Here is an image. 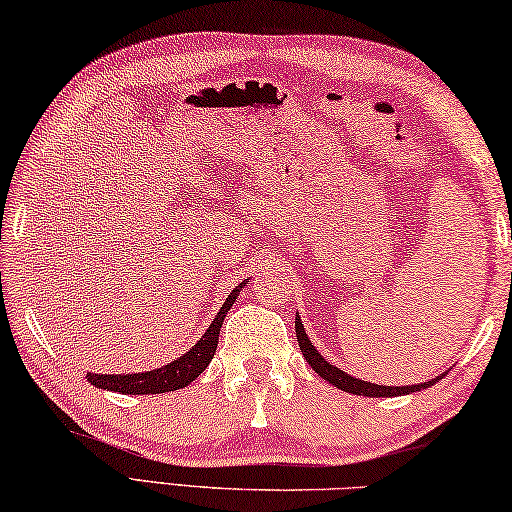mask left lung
Instances as JSON below:
<instances>
[{"mask_svg": "<svg viewBox=\"0 0 512 512\" xmlns=\"http://www.w3.org/2000/svg\"><path fill=\"white\" fill-rule=\"evenodd\" d=\"M295 331H297V342H299V349L301 354H304L306 363L313 367V370L322 376L324 381L333 383L335 388L351 392V395H365V397H397V395H408V392H417V390H424L433 385L435 381H440V376H435L433 381H426V383H417V385H401V388H395V385H376V383H367V381H360L354 379V376H349L347 372L338 370V367H333L329 360H324V356L320 354L313 347V342L308 340V335L304 331V326H301V320L297 317L295 320Z\"/></svg>", "mask_w": 512, "mask_h": 512, "instance_id": "obj_1", "label": "left lung"}]
</instances>
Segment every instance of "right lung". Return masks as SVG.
<instances>
[{"mask_svg": "<svg viewBox=\"0 0 512 512\" xmlns=\"http://www.w3.org/2000/svg\"><path fill=\"white\" fill-rule=\"evenodd\" d=\"M240 286L226 297L224 306L220 308V313L215 315L213 324L208 326V331L201 335L199 342L192 347L188 354H183L181 358L172 360L158 370L152 372H138V374H88V381L97 388L104 390H113V392H122V395H158V392H172L179 388H186L188 383H192L197 376L206 370L208 363L213 360V354L217 349V338H220V329L226 313L236 301Z\"/></svg>", "mask_w": 512, "mask_h": 512, "instance_id": "right-lung-1", "label": "right lung"}]
</instances>
